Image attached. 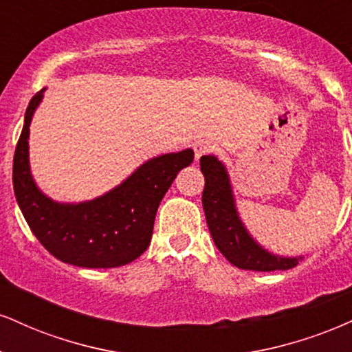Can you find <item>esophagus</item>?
I'll use <instances>...</instances> for the list:
<instances>
[{
	"instance_id": "34e87169",
	"label": "esophagus",
	"mask_w": 352,
	"mask_h": 352,
	"mask_svg": "<svg viewBox=\"0 0 352 352\" xmlns=\"http://www.w3.org/2000/svg\"><path fill=\"white\" fill-rule=\"evenodd\" d=\"M193 151H195V159H200L201 155L210 154V152L214 151V144L210 141H197L193 144Z\"/></svg>"
}]
</instances>
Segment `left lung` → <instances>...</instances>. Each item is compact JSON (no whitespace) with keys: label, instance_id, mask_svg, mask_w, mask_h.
Returning <instances> with one entry per match:
<instances>
[{"label":"left lung","instance_id":"8db88e82","mask_svg":"<svg viewBox=\"0 0 352 352\" xmlns=\"http://www.w3.org/2000/svg\"><path fill=\"white\" fill-rule=\"evenodd\" d=\"M200 168L205 175L201 201L206 224L219 252L232 265L244 270L272 272L295 267L303 259L302 256L285 257L269 252L249 234L236 208L232 185L223 162L214 155H203Z\"/></svg>","mask_w":352,"mask_h":352}]
</instances>
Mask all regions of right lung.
I'll return each mask as SVG.
<instances>
[{"mask_svg":"<svg viewBox=\"0 0 352 352\" xmlns=\"http://www.w3.org/2000/svg\"><path fill=\"white\" fill-rule=\"evenodd\" d=\"M44 91L29 101L12 160V187L23 217L39 243L65 264L88 269L129 264L149 248L160 201L177 173L193 162V151L146 160L118 187L93 200L55 201L41 192L29 165V126Z\"/></svg>","mask_w":352,"mask_h":352,"instance_id":"right-lung-1","label":"right lung"}]
</instances>
